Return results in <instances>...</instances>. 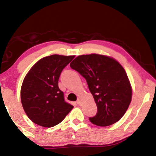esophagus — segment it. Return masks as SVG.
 Listing matches in <instances>:
<instances>
[{
  "mask_svg": "<svg viewBox=\"0 0 156 156\" xmlns=\"http://www.w3.org/2000/svg\"><path fill=\"white\" fill-rule=\"evenodd\" d=\"M77 104H78V105H81V104H82V102H81V100H80V98H78V99L77 100Z\"/></svg>",
  "mask_w": 156,
  "mask_h": 156,
  "instance_id": "obj_1",
  "label": "esophagus"
}]
</instances>
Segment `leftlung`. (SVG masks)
<instances>
[{
	"mask_svg": "<svg viewBox=\"0 0 156 156\" xmlns=\"http://www.w3.org/2000/svg\"><path fill=\"white\" fill-rule=\"evenodd\" d=\"M70 67L85 78L98 112L89 120L99 126L121 119L131 101L132 89L126 73L119 62L104 55L78 56Z\"/></svg>",
	"mask_w": 156,
	"mask_h": 156,
	"instance_id": "obj_1",
	"label": "left lung"
}]
</instances>
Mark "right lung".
I'll list each match as a JSON object with an SVG mask.
<instances>
[{
    "mask_svg": "<svg viewBox=\"0 0 156 156\" xmlns=\"http://www.w3.org/2000/svg\"><path fill=\"white\" fill-rule=\"evenodd\" d=\"M74 56L51 55L39 60L23 82L20 97L23 109L36 125L52 127L61 122L73 105L66 102L58 79Z\"/></svg>",
    "mask_w": 156,
    "mask_h": 156,
    "instance_id": "right-lung-1",
    "label": "right lung"
}]
</instances>
